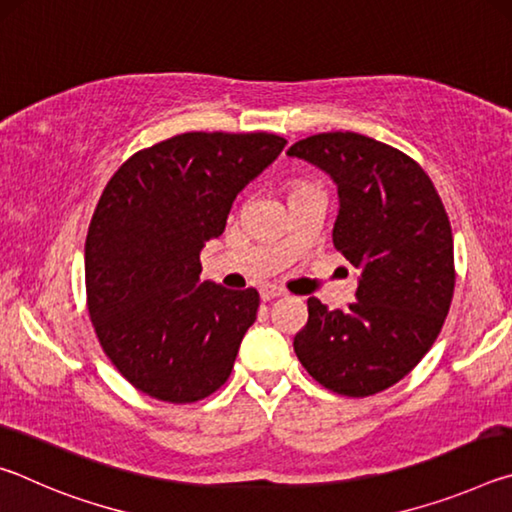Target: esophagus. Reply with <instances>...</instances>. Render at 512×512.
<instances>
[{"mask_svg": "<svg viewBox=\"0 0 512 512\" xmlns=\"http://www.w3.org/2000/svg\"><path fill=\"white\" fill-rule=\"evenodd\" d=\"M259 296H262V300H275L284 296V289L275 287V284H264V287L259 289Z\"/></svg>", "mask_w": 512, "mask_h": 512, "instance_id": "obj_1", "label": "esophagus"}]
</instances>
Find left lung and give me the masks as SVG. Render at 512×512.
I'll return each instance as SVG.
<instances>
[{"label": "left lung", "mask_w": 512, "mask_h": 512, "mask_svg": "<svg viewBox=\"0 0 512 512\" xmlns=\"http://www.w3.org/2000/svg\"><path fill=\"white\" fill-rule=\"evenodd\" d=\"M339 187L334 246L359 268L357 300L329 311L307 300L293 350L320 386L345 397L386 391L431 350L452 305L454 239L431 178L409 155L336 131L287 151Z\"/></svg>", "instance_id": "left-lung-1"}]
</instances>
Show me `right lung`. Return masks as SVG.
Listing matches in <instances>:
<instances>
[{"mask_svg": "<svg viewBox=\"0 0 512 512\" xmlns=\"http://www.w3.org/2000/svg\"><path fill=\"white\" fill-rule=\"evenodd\" d=\"M284 144L273 133L173 135L108 180L85 239V293L103 352L137 391L192 404L228 381L259 293L201 282V250Z\"/></svg>", "mask_w": 512, "mask_h": 512, "instance_id": "1", "label": "right lung"}]
</instances>
